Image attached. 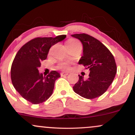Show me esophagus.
I'll return each mask as SVG.
<instances>
[{
    "instance_id": "1",
    "label": "esophagus",
    "mask_w": 135,
    "mask_h": 135,
    "mask_svg": "<svg viewBox=\"0 0 135 135\" xmlns=\"http://www.w3.org/2000/svg\"><path fill=\"white\" fill-rule=\"evenodd\" d=\"M69 75V73L64 72H61V76H65V75Z\"/></svg>"
}]
</instances>
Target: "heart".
Wrapping results in <instances>:
<instances>
[{
    "label": "heart",
    "mask_w": 135,
    "mask_h": 135,
    "mask_svg": "<svg viewBox=\"0 0 135 135\" xmlns=\"http://www.w3.org/2000/svg\"><path fill=\"white\" fill-rule=\"evenodd\" d=\"M66 46H76V45H80V44L77 40L74 39V38H70L66 41ZM58 67L59 69L66 70L69 68V63L66 62H61L58 64Z\"/></svg>",
    "instance_id": "1"
}]
</instances>
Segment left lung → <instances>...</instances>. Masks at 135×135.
<instances>
[{
  "mask_svg": "<svg viewBox=\"0 0 135 135\" xmlns=\"http://www.w3.org/2000/svg\"><path fill=\"white\" fill-rule=\"evenodd\" d=\"M83 46V55L79 61L90 71L88 79L79 75L78 82L73 87L74 92L87 99L102 95L112 83L117 73L114 56L100 41L86 33L74 34Z\"/></svg>",
  "mask_w": 135,
  "mask_h": 135,
  "instance_id": "left-lung-1",
  "label": "left lung"
}]
</instances>
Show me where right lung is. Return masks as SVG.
Here are the masks:
<instances>
[{
	"instance_id": "1",
	"label": "right lung",
	"mask_w": 135,
	"mask_h": 135,
	"mask_svg": "<svg viewBox=\"0 0 135 135\" xmlns=\"http://www.w3.org/2000/svg\"><path fill=\"white\" fill-rule=\"evenodd\" d=\"M65 35L56 37H37L20 48L11 69L12 83L20 95L33 104H39L51 96L56 80L60 74L53 70L47 76L38 72L41 61L47 58L49 49Z\"/></svg>"
}]
</instances>
